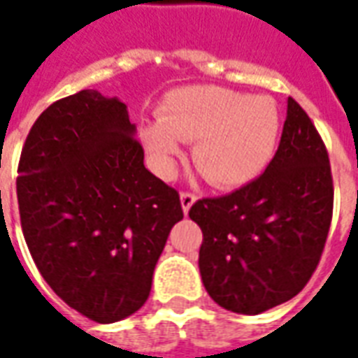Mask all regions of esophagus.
<instances>
[{
  "instance_id": "1",
  "label": "esophagus",
  "mask_w": 358,
  "mask_h": 358,
  "mask_svg": "<svg viewBox=\"0 0 358 358\" xmlns=\"http://www.w3.org/2000/svg\"><path fill=\"white\" fill-rule=\"evenodd\" d=\"M197 201V197H195L194 194H187V192H182V194H180V203H182V210H184V213H189V209H192V205H194V203Z\"/></svg>"
}]
</instances>
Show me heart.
Listing matches in <instances>:
<instances>
[{
    "label": "heart",
    "instance_id": "heart-1",
    "mask_svg": "<svg viewBox=\"0 0 358 358\" xmlns=\"http://www.w3.org/2000/svg\"><path fill=\"white\" fill-rule=\"evenodd\" d=\"M282 117L274 99L218 86L174 90L159 120L141 128V143L163 178L174 172L180 141H194L192 159L213 186L234 189L257 180L276 155Z\"/></svg>",
    "mask_w": 358,
    "mask_h": 358
}]
</instances>
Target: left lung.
I'll return each mask as SVG.
<instances>
[{"mask_svg":"<svg viewBox=\"0 0 358 358\" xmlns=\"http://www.w3.org/2000/svg\"><path fill=\"white\" fill-rule=\"evenodd\" d=\"M334 207L328 151L301 105L287 97L282 140L248 186L192 205L203 232L199 272L215 303L261 315L295 297L322 255Z\"/></svg>","mask_w":358,"mask_h":358,"instance_id":"8db88e82","label":"left lung"}]
</instances>
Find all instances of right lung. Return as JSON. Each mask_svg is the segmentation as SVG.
<instances>
[{"instance_id":"obj_1","label":"right lung","mask_w":358,"mask_h":358,"mask_svg":"<svg viewBox=\"0 0 358 358\" xmlns=\"http://www.w3.org/2000/svg\"><path fill=\"white\" fill-rule=\"evenodd\" d=\"M19 174L22 234L51 289L99 324L143 307L184 213L178 192L145 169L124 103L82 90L50 105L30 128Z\"/></svg>"}]
</instances>
